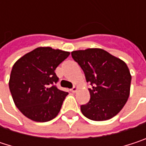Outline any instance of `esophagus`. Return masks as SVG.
I'll return each instance as SVG.
<instances>
[{
	"mask_svg": "<svg viewBox=\"0 0 146 146\" xmlns=\"http://www.w3.org/2000/svg\"><path fill=\"white\" fill-rule=\"evenodd\" d=\"M77 90H78V87H77V86H75V85L73 86V89H71V91H72V92H73V93H75Z\"/></svg>",
	"mask_w": 146,
	"mask_h": 146,
	"instance_id": "34e87169",
	"label": "esophagus"
}]
</instances>
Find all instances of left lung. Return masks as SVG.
<instances>
[{"instance_id": "left-lung-1", "label": "left lung", "mask_w": 146, "mask_h": 146, "mask_svg": "<svg viewBox=\"0 0 146 146\" xmlns=\"http://www.w3.org/2000/svg\"><path fill=\"white\" fill-rule=\"evenodd\" d=\"M72 56L92 85L90 102L81 106L83 115L93 121L115 117L130 94L132 77L127 64L100 48L73 50Z\"/></svg>"}]
</instances>
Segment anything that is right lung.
I'll return each mask as SVG.
<instances>
[{
	"label": "right lung",
	"instance_id": "obj_1",
	"mask_svg": "<svg viewBox=\"0 0 146 146\" xmlns=\"http://www.w3.org/2000/svg\"><path fill=\"white\" fill-rule=\"evenodd\" d=\"M70 52L51 47H38L20 57L14 63L9 79V89L18 110L35 122L55 118L68 92L54 84L55 73Z\"/></svg>",
	"mask_w": 146,
	"mask_h": 146
}]
</instances>
